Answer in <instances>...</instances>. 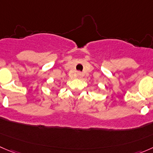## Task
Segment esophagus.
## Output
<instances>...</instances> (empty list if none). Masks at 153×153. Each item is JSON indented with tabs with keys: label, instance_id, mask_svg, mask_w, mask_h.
I'll return each mask as SVG.
<instances>
[{
	"label": "esophagus",
	"instance_id": "esophagus-1",
	"mask_svg": "<svg viewBox=\"0 0 153 153\" xmlns=\"http://www.w3.org/2000/svg\"><path fill=\"white\" fill-rule=\"evenodd\" d=\"M77 76H78V78H81V76H82L81 72H78V73H77Z\"/></svg>",
	"mask_w": 153,
	"mask_h": 153
}]
</instances>
